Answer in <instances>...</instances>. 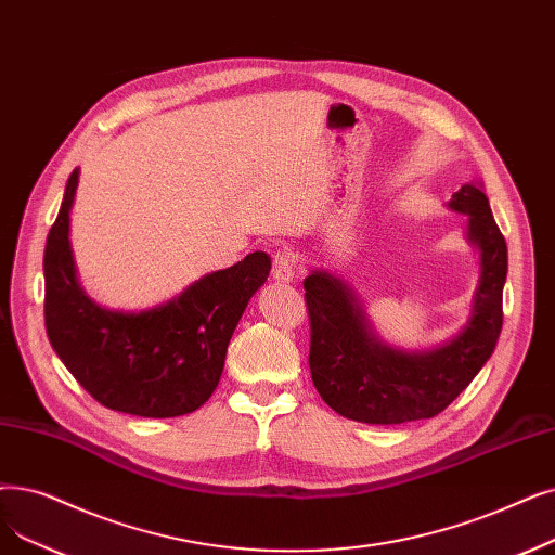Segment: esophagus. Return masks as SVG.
<instances>
[{"label":"esophagus","instance_id":"1","mask_svg":"<svg viewBox=\"0 0 555 555\" xmlns=\"http://www.w3.org/2000/svg\"><path fill=\"white\" fill-rule=\"evenodd\" d=\"M297 270V256L291 249H281L274 254V279L276 281H293Z\"/></svg>","mask_w":555,"mask_h":555}]
</instances>
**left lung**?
I'll return each mask as SVG.
<instances>
[{"label":"left lung","mask_w":555,"mask_h":555,"mask_svg":"<svg viewBox=\"0 0 555 555\" xmlns=\"http://www.w3.org/2000/svg\"><path fill=\"white\" fill-rule=\"evenodd\" d=\"M449 208L469 218L467 237L480 251V279L469 322L438 349L411 353L378 343L345 281L326 272L306 276L310 376L337 415L365 424L436 417L492 356L503 324L508 247L480 183L453 192Z\"/></svg>","instance_id":"1"}]
</instances>
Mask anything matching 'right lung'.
Returning a JSON list of instances; mask_svg holds the SVG:
<instances>
[{"label": "right lung", "instance_id": "obj_1", "mask_svg": "<svg viewBox=\"0 0 555 555\" xmlns=\"http://www.w3.org/2000/svg\"><path fill=\"white\" fill-rule=\"evenodd\" d=\"M79 170L67 179L44 245V326L63 365L102 405L138 417H179L215 392L227 347L272 260L254 251L206 274L172 301L142 312L94 304L77 279L69 210Z\"/></svg>", "mask_w": 555, "mask_h": 555}]
</instances>
